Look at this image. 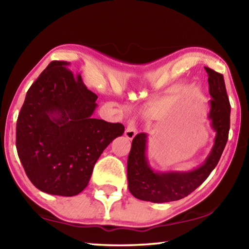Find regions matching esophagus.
<instances>
[{
	"instance_id": "1",
	"label": "esophagus",
	"mask_w": 249,
	"mask_h": 249,
	"mask_svg": "<svg viewBox=\"0 0 249 249\" xmlns=\"http://www.w3.org/2000/svg\"><path fill=\"white\" fill-rule=\"evenodd\" d=\"M137 135V127H136V120L130 119L128 120L127 127L125 129V136L128 139H133Z\"/></svg>"
}]
</instances>
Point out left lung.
Here are the masks:
<instances>
[{
    "mask_svg": "<svg viewBox=\"0 0 249 249\" xmlns=\"http://www.w3.org/2000/svg\"><path fill=\"white\" fill-rule=\"evenodd\" d=\"M205 70L208 74L209 94L213 98L209 101L211 111L208 119L216 131L211 153L201 166L190 172L157 173L150 167L145 157L147 135H136L127 160L128 189L136 198L152 203L178 201L201 186L217 166L229 137L231 106L223 75L211 68L205 67Z\"/></svg>",
    "mask_w": 249,
    "mask_h": 249,
    "instance_id": "1",
    "label": "left lung"
}]
</instances>
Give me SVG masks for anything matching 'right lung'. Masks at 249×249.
Returning a JSON list of instances; mask_svg holds the SVG:
<instances>
[{"label": "right lung", "instance_id": "add662e5", "mask_svg": "<svg viewBox=\"0 0 249 249\" xmlns=\"http://www.w3.org/2000/svg\"><path fill=\"white\" fill-rule=\"evenodd\" d=\"M67 61H52L28 89L16 126L18 157L41 191L73 196L89 182L104 150L124 125L92 118L98 97Z\"/></svg>", "mask_w": 249, "mask_h": 249}]
</instances>
